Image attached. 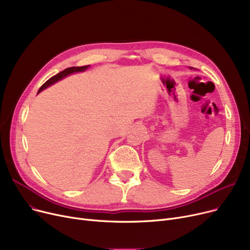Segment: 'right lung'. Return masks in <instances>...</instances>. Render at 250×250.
<instances>
[{
  "label": "right lung",
  "mask_w": 250,
  "mask_h": 250,
  "mask_svg": "<svg viewBox=\"0 0 250 250\" xmlns=\"http://www.w3.org/2000/svg\"><path fill=\"white\" fill-rule=\"evenodd\" d=\"M88 67H89V65H83V67H71V68H68V69H65V70L60 72L59 74H57V75H55V76H52L50 79H48V80H47L41 88H39L38 93H39V92H41V91H42L43 89L47 88L48 86H50V85H52V84H55L56 82L62 80V78L67 77L68 75L73 74V73H78V72L85 71L86 69H88Z\"/></svg>",
  "instance_id": "right-lung-1"
}]
</instances>
